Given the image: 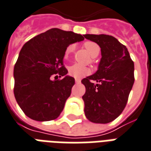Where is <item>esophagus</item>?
<instances>
[{"label": "esophagus", "instance_id": "34e87169", "mask_svg": "<svg viewBox=\"0 0 151 151\" xmlns=\"http://www.w3.org/2000/svg\"><path fill=\"white\" fill-rule=\"evenodd\" d=\"M75 82L77 84H80L81 83V80H80V79H75Z\"/></svg>", "mask_w": 151, "mask_h": 151}]
</instances>
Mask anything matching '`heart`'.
Masks as SVG:
<instances>
[{
	"instance_id": "1",
	"label": "heart",
	"mask_w": 151,
	"mask_h": 151,
	"mask_svg": "<svg viewBox=\"0 0 151 151\" xmlns=\"http://www.w3.org/2000/svg\"><path fill=\"white\" fill-rule=\"evenodd\" d=\"M84 47L86 48V50L88 51V53L92 58L96 57L99 55L100 51H101L100 47L93 42H85L84 43ZM74 50H75V45H69L67 48L65 49L64 58H66L69 57L71 54H73ZM68 72H69V74L72 76V77L79 78L83 77V76L88 75V73H90V70L88 67H86V66H82V65H78V64H73V65L69 66Z\"/></svg>"
}]
</instances>
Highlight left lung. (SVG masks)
Here are the masks:
<instances>
[{"label":"left lung","mask_w":151,"mask_h":151,"mask_svg":"<svg viewBox=\"0 0 151 151\" xmlns=\"http://www.w3.org/2000/svg\"><path fill=\"white\" fill-rule=\"evenodd\" d=\"M84 36L97 43L101 50L97 71L81 80L86 87L82 96L85 115L93 123L108 124L116 119L126 106L134 81V63L126 47L113 36Z\"/></svg>","instance_id":"left-lung-1"}]
</instances>
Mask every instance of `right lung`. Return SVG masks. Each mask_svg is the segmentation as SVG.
I'll return each instance as SVG.
<instances>
[{"label": "right lung", "mask_w": 151, "mask_h": 151, "mask_svg": "<svg viewBox=\"0 0 151 151\" xmlns=\"http://www.w3.org/2000/svg\"><path fill=\"white\" fill-rule=\"evenodd\" d=\"M82 40L80 34L51 28L23 46L14 66V95L27 117L50 121L60 115L75 83L63 65L65 49ZM55 74L64 78L51 80Z\"/></svg>", "instance_id": "obj_1"}]
</instances>
